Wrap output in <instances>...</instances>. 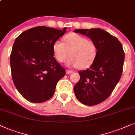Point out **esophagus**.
Returning <instances> with one entry per match:
<instances>
[{"label":"esophagus","instance_id":"esophagus-1","mask_svg":"<svg viewBox=\"0 0 135 135\" xmlns=\"http://www.w3.org/2000/svg\"><path fill=\"white\" fill-rule=\"evenodd\" d=\"M73 71H71V70H66V74L67 75H69V74H71V73H72Z\"/></svg>","mask_w":135,"mask_h":135}]
</instances>
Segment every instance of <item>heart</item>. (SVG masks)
I'll list each match as a JSON object with an SVG mask.
<instances>
[{
  "label": "heart",
  "mask_w": 135,
  "mask_h": 135,
  "mask_svg": "<svg viewBox=\"0 0 135 135\" xmlns=\"http://www.w3.org/2000/svg\"><path fill=\"white\" fill-rule=\"evenodd\" d=\"M64 40V43L57 40L53 45L54 55L59 62L70 56L66 62L68 66L83 69L93 63L98 51L95 42L76 33L69 34Z\"/></svg>",
  "instance_id": "b5f03b06"
}]
</instances>
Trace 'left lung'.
<instances>
[{
    "instance_id": "obj_1",
    "label": "left lung",
    "mask_w": 135,
    "mask_h": 135,
    "mask_svg": "<svg viewBox=\"0 0 135 135\" xmlns=\"http://www.w3.org/2000/svg\"><path fill=\"white\" fill-rule=\"evenodd\" d=\"M97 44L96 57L88 69L79 71L80 79L74 86L76 98L86 105H95L112 94L122 76L124 53L115 37L101 28L76 29Z\"/></svg>"
}]
</instances>
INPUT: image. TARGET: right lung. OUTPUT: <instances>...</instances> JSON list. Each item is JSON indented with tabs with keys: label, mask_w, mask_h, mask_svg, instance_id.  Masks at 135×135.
<instances>
[{
	"label": "right lung",
	"mask_w": 135,
	"mask_h": 135,
	"mask_svg": "<svg viewBox=\"0 0 135 135\" xmlns=\"http://www.w3.org/2000/svg\"><path fill=\"white\" fill-rule=\"evenodd\" d=\"M62 30L38 26L22 32L15 39L11 54L12 76L22 97L32 103L52 98L65 70L54 57V44Z\"/></svg>",
	"instance_id": "1"
}]
</instances>
